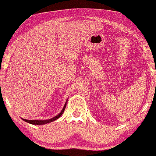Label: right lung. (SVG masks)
Masks as SVG:
<instances>
[{"mask_svg": "<svg viewBox=\"0 0 156 156\" xmlns=\"http://www.w3.org/2000/svg\"><path fill=\"white\" fill-rule=\"evenodd\" d=\"M66 103L65 104V106L64 108H63L62 110L61 111V112H60L58 115H57L56 116L54 117V118L52 119H48V120H26V119H23L24 121L27 122L28 123H30V124H32V125H44V124H47V123H49L50 122H52L54 121V120H55L56 119H58L59 117H60V116L62 115V113L64 112L65 111V109L66 108Z\"/></svg>", "mask_w": 156, "mask_h": 156, "instance_id": "obj_1", "label": "right lung"}]
</instances>
